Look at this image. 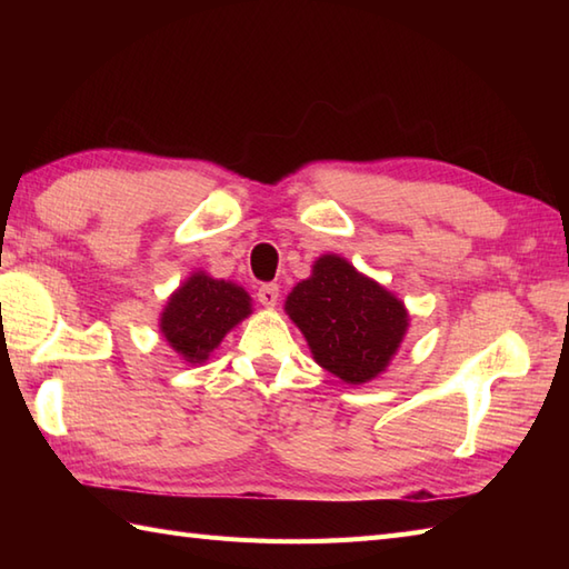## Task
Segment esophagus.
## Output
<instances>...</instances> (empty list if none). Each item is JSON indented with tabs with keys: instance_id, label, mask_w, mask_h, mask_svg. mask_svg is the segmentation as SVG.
Wrapping results in <instances>:
<instances>
[{
	"instance_id": "esophagus-1",
	"label": "esophagus",
	"mask_w": 569,
	"mask_h": 569,
	"mask_svg": "<svg viewBox=\"0 0 569 569\" xmlns=\"http://www.w3.org/2000/svg\"><path fill=\"white\" fill-rule=\"evenodd\" d=\"M257 298H259L261 306L273 308V306L278 303V286H276V283H263V286L259 288Z\"/></svg>"
}]
</instances>
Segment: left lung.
I'll use <instances>...</instances> for the list:
<instances>
[{
  "label": "left lung",
  "instance_id": "1",
  "mask_svg": "<svg viewBox=\"0 0 569 569\" xmlns=\"http://www.w3.org/2000/svg\"><path fill=\"white\" fill-rule=\"evenodd\" d=\"M312 359L347 383H367L389 367L408 330L406 306L347 259L325 253L286 298Z\"/></svg>",
  "mask_w": 569,
  "mask_h": 569
}]
</instances>
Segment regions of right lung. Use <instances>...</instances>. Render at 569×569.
Here are the masks:
<instances>
[{
	"mask_svg": "<svg viewBox=\"0 0 569 569\" xmlns=\"http://www.w3.org/2000/svg\"><path fill=\"white\" fill-rule=\"evenodd\" d=\"M247 316H251V298L244 288L196 271L168 298L159 325L180 357L200 365Z\"/></svg>",
	"mask_w": 569,
	"mask_h": 569,
	"instance_id": "1",
	"label": "right lung"
}]
</instances>
